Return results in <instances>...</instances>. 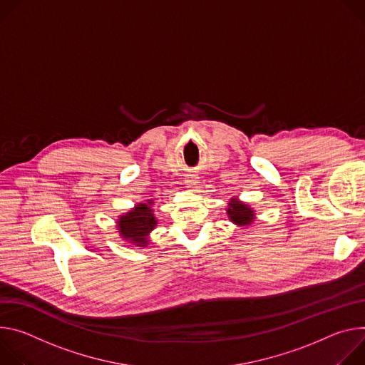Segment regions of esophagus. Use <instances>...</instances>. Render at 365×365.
<instances>
[{"instance_id":"esophagus-1","label":"esophagus","mask_w":365,"mask_h":365,"mask_svg":"<svg viewBox=\"0 0 365 365\" xmlns=\"http://www.w3.org/2000/svg\"><path fill=\"white\" fill-rule=\"evenodd\" d=\"M198 182H200V181H198L195 177H192V175L187 177V180H185V185H187V188H191V190L197 188V187H198Z\"/></svg>"}]
</instances>
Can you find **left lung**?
I'll return each instance as SVG.
<instances>
[{
    "label": "left lung",
    "mask_w": 365,
    "mask_h": 365,
    "mask_svg": "<svg viewBox=\"0 0 365 365\" xmlns=\"http://www.w3.org/2000/svg\"><path fill=\"white\" fill-rule=\"evenodd\" d=\"M227 216L230 222L237 226H250L255 219L254 210L248 205H244L242 201H237L236 198L230 200L229 207H227Z\"/></svg>",
    "instance_id": "left-lung-1"
}]
</instances>
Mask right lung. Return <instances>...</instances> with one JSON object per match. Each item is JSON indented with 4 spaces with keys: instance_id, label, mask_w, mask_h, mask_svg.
I'll use <instances>...</instances> for the list:
<instances>
[{
    "instance_id": "1",
    "label": "right lung",
    "mask_w": 365,
    "mask_h": 365,
    "mask_svg": "<svg viewBox=\"0 0 365 365\" xmlns=\"http://www.w3.org/2000/svg\"><path fill=\"white\" fill-rule=\"evenodd\" d=\"M153 201L139 203L133 210L121 215L117 220V230L123 239H129L136 247L148 245V235L155 229L156 219L150 209Z\"/></svg>"
}]
</instances>
